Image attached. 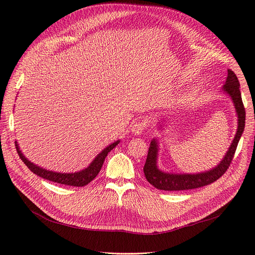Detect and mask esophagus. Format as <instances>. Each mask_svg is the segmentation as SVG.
Returning a JSON list of instances; mask_svg holds the SVG:
<instances>
[{
  "instance_id": "obj_1",
  "label": "esophagus",
  "mask_w": 255,
  "mask_h": 255,
  "mask_svg": "<svg viewBox=\"0 0 255 255\" xmlns=\"http://www.w3.org/2000/svg\"><path fill=\"white\" fill-rule=\"evenodd\" d=\"M146 127V123L143 122V121H136L134 122L132 126H131V132H132L133 134L135 135H138L140 134L144 131Z\"/></svg>"
}]
</instances>
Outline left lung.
I'll use <instances>...</instances> for the list:
<instances>
[{"instance_id": "1", "label": "left lung", "mask_w": 255, "mask_h": 255, "mask_svg": "<svg viewBox=\"0 0 255 255\" xmlns=\"http://www.w3.org/2000/svg\"><path fill=\"white\" fill-rule=\"evenodd\" d=\"M223 91L231 98L238 116L237 133H235V136L224 158L218 166H215L214 168L210 169V170L200 173L165 172L157 167L158 140L154 137L151 140V143H150V147L148 150V155L144 166V174L147 181L152 186H154L156 189L165 191L195 189V188H200L215 182L227 171L234 156L235 150H237L239 140L244 132L245 120H246V111H245L244 108L240 91V82L235 73L230 69H228V77L223 87Z\"/></svg>"}]
</instances>
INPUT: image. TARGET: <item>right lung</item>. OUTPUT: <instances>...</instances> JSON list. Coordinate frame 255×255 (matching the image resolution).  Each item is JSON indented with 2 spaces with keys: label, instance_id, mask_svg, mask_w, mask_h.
Here are the masks:
<instances>
[{
  "label": "right lung",
  "instance_id": "1",
  "mask_svg": "<svg viewBox=\"0 0 255 255\" xmlns=\"http://www.w3.org/2000/svg\"><path fill=\"white\" fill-rule=\"evenodd\" d=\"M119 143H120V139H118L117 142H113L112 144L107 146L96 156V158L93 159L91 164L87 168H85V169H83V170L74 172V173H62V172H54V171H50V170H46V169L39 167L37 165L31 163L30 161H28V159L25 157V155L20 150V147H18L16 140H15V148H16V151L18 153V156H20V158L24 162V164L28 167V169H29V170L31 172H33L34 174L45 178V180H48V181L58 183V184L73 186V187H83V186H86L92 180L96 178V176L101 171V168L104 164V161H105L107 154Z\"/></svg>",
  "mask_w": 255,
  "mask_h": 255
}]
</instances>
